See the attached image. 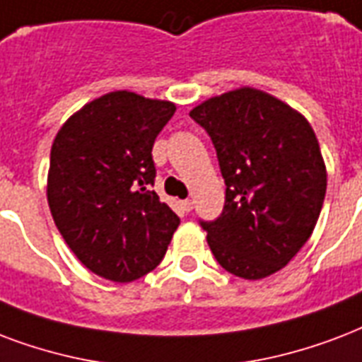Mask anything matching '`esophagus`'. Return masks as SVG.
<instances>
[{"instance_id":"34e87169","label":"esophagus","mask_w":362,"mask_h":362,"mask_svg":"<svg viewBox=\"0 0 362 362\" xmlns=\"http://www.w3.org/2000/svg\"><path fill=\"white\" fill-rule=\"evenodd\" d=\"M182 209L186 212H189L193 209V201L192 199H186V201H182Z\"/></svg>"}]
</instances>
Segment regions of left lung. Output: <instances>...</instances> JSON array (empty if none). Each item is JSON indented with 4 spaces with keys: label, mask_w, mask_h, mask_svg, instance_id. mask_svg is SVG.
<instances>
[{
    "label": "left lung",
    "mask_w": 362,
    "mask_h": 362,
    "mask_svg": "<svg viewBox=\"0 0 362 362\" xmlns=\"http://www.w3.org/2000/svg\"><path fill=\"white\" fill-rule=\"evenodd\" d=\"M211 136L226 182L222 214L201 222L226 272L264 279L310 239L327 193V167L308 119L264 90L241 87L189 112Z\"/></svg>",
    "instance_id": "1"
}]
</instances>
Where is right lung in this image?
I'll list each match as a JSON object with an SVG mask.
<instances>
[{
  "label": "right lung",
  "mask_w": 362,
  "mask_h": 362,
  "mask_svg": "<svg viewBox=\"0 0 362 362\" xmlns=\"http://www.w3.org/2000/svg\"><path fill=\"white\" fill-rule=\"evenodd\" d=\"M175 112L169 100L115 90L85 104L54 136L52 220L77 260L104 279L129 283L156 269L180 224L151 189V148Z\"/></svg>",
  "instance_id": "obj_1"
}]
</instances>
